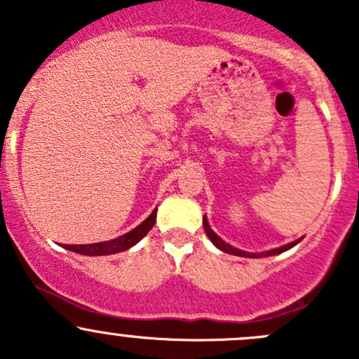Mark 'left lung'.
I'll use <instances>...</instances> for the list:
<instances>
[{"instance_id":"obj_1","label":"left lung","mask_w":359,"mask_h":359,"mask_svg":"<svg viewBox=\"0 0 359 359\" xmlns=\"http://www.w3.org/2000/svg\"><path fill=\"white\" fill-rule=\"evenodd\" d=\"M203 227H205V233H206V236L210 238V241H212V243L215 245L217 248H219V250H222L224 253H231V255H238V257H248V259H260V257H271V255H278V253H283V252H287V250L293 248V247H295L297 243H300V241H302V238H299V240L292 241V243H288V245H283V247H280V248L267 250V252H259V253H255V252H245V250H240V248H236V247H231V245H229V243H226V241H224L222 238H220V236H217V234H215V231H213L212 227H210V224H208V219H206V215L203 217Z\"/></svg>"}]
</instances>
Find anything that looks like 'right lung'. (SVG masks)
<instances>
[{
    "label": "right lung",
    "mask_w": 359,
    "mask_h": 359,
    "mask_svg": "<svg viewBox=\"0 0 359 359\" xmlns=\"http://www.w3.org/2000/svg\"><path fill=\"white\" fill-rule=\"evenodd\" d=\"M154 222H156V208L153 210V213H151L144 222H140L135 229L123 234V236H118L109 241H100V243H92V245H66V248L71 250V252L81 253V255H90V257L112 255V253L125 252V250L132 248L133 245L139 243V241L142 240L151 229H153Z\"/></svg>",
    "instance_id": "1"
}]
</instances>
